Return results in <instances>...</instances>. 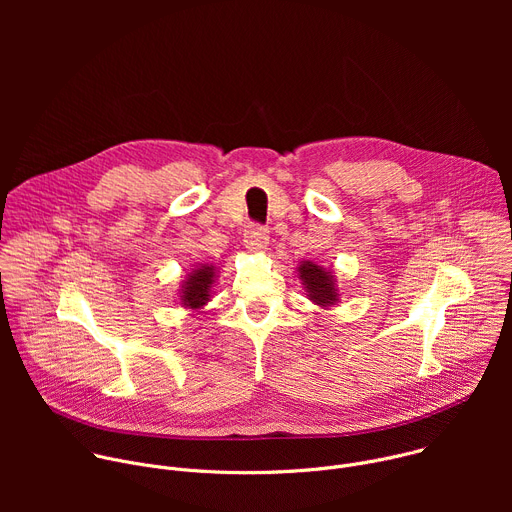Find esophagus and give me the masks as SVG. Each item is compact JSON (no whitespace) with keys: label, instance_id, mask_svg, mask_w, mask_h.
<instances>
[{"label":"esophagus","instance_id":"34e87169","mask_svg":"<svg viewBox=\"0 0 512 512\" xmlns=\"http://www.w3.org/2000/svg\"><path fill=\"white\" fill-rule=\"evenodd\" d=\"M243 243L249 251H263V249H267V243H269V231L263 225L253 223L245 229Z\"/></svg>","mask_w":512,"mask_h":512}]
</instances>
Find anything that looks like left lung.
<instances>
[{
    "instance_id": "obj_1",
    "label": "left lung",
    "mask_w": 512,
    "mask_h": 512,
    "mask_svg": "<svg viewBox=\"0 0 512 512\" xmlns=\"http://www.w3.org/2000/svg\"><path fill=\"white\" fill-rule=\"evenodd\" d=\"M300 277L308 289L310 298L320 304V306H330L336 302V289H334V281L332 275H328L320 265L312 263V261H304L300 265Z\"/></svg>"
}]
</instances>
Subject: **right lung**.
I'll use <instances>...</instances> for the list:
<instances>
[{
  "label": "right lung",
  "mask_w": 512,
  "mask_h": 512,
  "mask_svg": "<svg viewBox=\"0 0 512 512\" xmlns=\"http://www.w3.org/2000/svg\"><path fill=\"white\" fill-rule=\"evenodd\" d=\"M212 281H214V267L212 265L194 269L192 275L188 277L186 285H184V291H182L184 306H188V308L204 306V302L210 296Z\"/></svg>",
  "instance_id": "right-lung-1"
}]
</instances>
